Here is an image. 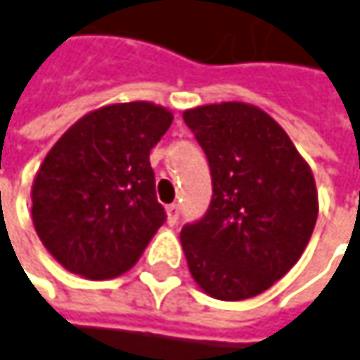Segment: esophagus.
I'll return each instance as SVG.
<instances>
[{
    "label": "esophagus",
    "mask_w": 360,
    "mask_h": 360,
    "mask_svg": "<svg viewBox=\"0 0 360 360\" xmlns=\"http://www.w3.org/2000/svg\"><path fill=\"white\" fill-rule=\"evenodd\" d=\"M177 221H179V206L177 204L167 206V223L169 225H177Z\"/></svg>",
    "instance_id": "esophagus-1"
}]
</instances>
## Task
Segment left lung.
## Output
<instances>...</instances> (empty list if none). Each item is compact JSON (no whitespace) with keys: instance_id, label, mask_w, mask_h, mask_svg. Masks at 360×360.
<instances>
[{"instance_id":"1","label":"left lung","mask_w":360,"mask_h":360,"mask_svg":"<svg viewBox=\"0 0 360 360\" xmlns=\"http://www.w3.org/2000/svg\"><path fill=\"white\" fill-rule=\"evenodd\" d=\"M212 175L208 212L181 229L193 281L217 300L269 290L302 256L317 214L315 177L288 133L244 102L183 112Z\"/></svg>"}]
</instances>
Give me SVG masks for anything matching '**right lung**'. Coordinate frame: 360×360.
Returning a JSON list of instances; mask_svg holds the SVG:
<instances>
[{
    "label": "right lung",
    "instance_id": "right-lung-1",
    "mask_svg": "<svg viewBox=\"0 0 360 360\" xmlns=\"http://www.w3.org/2000/svg\"><path fill=\"white\" fill-rule=\"evenodd\" d=\"M173 122L152 102L108 104L79 118L47 152L31 200L41 244L70 273L129 271L167 221L150 150Z\"/></svg>",
    "mask_w": 360,
    "mask_h": 360
}]
</instances>
